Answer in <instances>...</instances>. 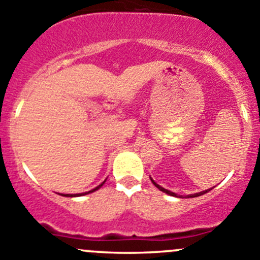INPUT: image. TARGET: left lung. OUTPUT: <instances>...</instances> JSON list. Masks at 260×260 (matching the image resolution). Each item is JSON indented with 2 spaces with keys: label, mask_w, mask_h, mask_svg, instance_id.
I'll use <instances>...</instances> for the list:
<instances>
[{
  "label": "left lung",
  "mask_w": 260,
  "mask_h": 260,
  "mask_svg": "<svg viewBox=\"0 0 260 260\" xmlns=\"http://www.w3.org/2000/svg\"><path fill=\"white\" fill-rule=\"evenodd\" d=\"M151 181H152V183H153L154 186H156L157 188H158L159 191H162V192H165V193H167V195H171V196H175V198H182V196H179V195H176V193L175 192H172V191H170V190H166V188H164L162 187V186H159L158 183H156L154 182L153 180L151 179ZM211 188H209V190H205V191H201V192H198V193H192V195H187V196H185V198H198V196H201V195H204V193H206V192H209V191H210Z\"/></svg>",
  "instance_id": "left-lung-1"
}]
</instances>
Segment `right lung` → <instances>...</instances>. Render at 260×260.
Here are the masks:
<instances>
[{
	"label": "right lung",
	"instance_id": "right-lung-1",
	"mask_svg": "<svg viewBox=\"0 0 260 260\" xmlns=\"http://www.w3.org/2000/svg\"><path fill=\"white\" fill-rule=\"evenodd\" d=\"M104 182H106V181H104ZM103 182V183H104ZM103 183H101V185L99 186H96L95 188H93V190H90V191H88V192H84V193H74V195H70V193H67V195H62V196H67V198H77V196H83V195H86V193H90V192H94V191H96L98 190V188H101L102 186H103Z\"/></svg>",
	"mask_w": 260,
	"mask_h": 260
}]
</instances>
